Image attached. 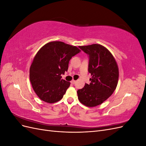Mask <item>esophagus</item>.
Returning a JSON list of instances; mask_svg holds the SVG:
<instances>
[{
  "label": "esophagus",
  "mask_w": 146,
  "mask_h": 146,
  "mask_svg": "<svg viewBox=\"0 0 146 146\" xmlns=\"http://www.w3.org/2000/svg\"><path fill=\"white\" fill-rule=\"evenodd\" d=\"M76 80H72L71 82H70V83H71L72 84H74L75 83H76Z\"/></svg>",
  "instance_id": "obj_1"
}]
</instances>
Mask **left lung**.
I'll return each instance as SVG.
<instances>
[{"label":"left lung","instance_id":"obj_1","mask_svg":"<svg viewBox=\"0 0 146 146\" xmlns=\"http://www.w3.org/2000/svg\"><path fill=\"white\" fill-rule=\"evenodd\" d=\"M89 55L88 72L92 76L90 85L85 83L77 91L78 99L86 107H94L102 104L116 90L119 68L115 58L105 47L99 44L79 46Z\"/></svg>","mask_w":146,"mask_h":146}]
</instances>
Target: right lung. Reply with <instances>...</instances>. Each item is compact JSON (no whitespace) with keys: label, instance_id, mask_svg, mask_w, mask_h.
<instances>
[{"label":"right lung","instance_id":"obj_1","mask_svg":"<svg viewBox=\"0 0 146 146\" xmlns=\"http://www.w3.org/2000/svg\"><path fill=\"white\" fill-rule=\"evenodd\" d=\"M81 50L61 41L43 46L34 57L30 68V80L35 93L47 103L63 98L70 83L61 79L67 71L70 60Z\"/></svg>","mask_w":146,"mask_h":146}]
</instances>
